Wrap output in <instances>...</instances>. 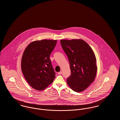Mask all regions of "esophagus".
<instances>
[{"instance_id":"34e87169","label":"esophagus","mask_w":120,"mask_h":120,"mask_svg":"<svg viewBox=\"0 0 120 120\" xmlns=\"http://www.w3.org/2000/svg\"><path fill=\"white\" fill-rule=\"evenodd\" d=\"M62 71H60V72H58L57 73V74L58 75L62 74Z\"/></svg>"}]
</instances>
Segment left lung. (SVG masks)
<instances>
[{"label": "left lung", "mask_w": 120, "mask_h": 120, "mask_svg": "<svg viewBox=\"0 0 120 120\" xmlns=\"http://www.w3.org/2000/svg\"><path fill=\"white\" fill-rule=\"evenodd\" d=\"M60 43L68 58L71 71L67 84L74 91H83L93 82L96 75L94 53L90 46L81 39L61 40Z\"/></svg>", "instance_id": "8db88e82"}]
</instances>
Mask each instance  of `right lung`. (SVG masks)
I'll return each mask as SVG.
<instances>
[{"label":"right lung","instance_id":"1","mask_svg":"<svg viewBox=\"0 0 120 120\" xmlns=\"http://www.w3.org/2000/svg\"><path fill=\"white\" fill-rule=\"evenodd\" d=\"M57 40H42L30 43L23 52L21 69L25 79L33 88L42 90L53 82L55 73L50 56Z\"/></svg>","mask_w":120,"mask_h":120}]
</instances>
